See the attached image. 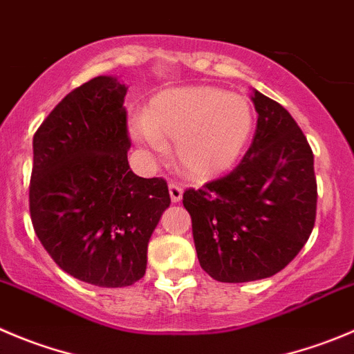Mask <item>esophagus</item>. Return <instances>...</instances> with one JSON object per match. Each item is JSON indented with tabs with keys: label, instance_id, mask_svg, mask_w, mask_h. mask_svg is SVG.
<instances>
[{
	"label": "esophagus",
	"instance_id": "1",
	"mask_svg": "<svg viewBox=\"0 0 354 354\" xmlns=\"http://www.w3.org/2000/svg\"><path fill=\"white\" fill-rule=\"evenodd\" d=\"M168 191H170V198L174 203H179L180 200H183V186L180 184H175V183H170L168 184Z\"/></svg>",
	"mask_w": 354,
	"mask_h": 354
}]
</instances>
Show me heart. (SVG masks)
Returning <instances> with one entry per match:
<instances>
[{"instance_id":"b5f03b06","label":"heart","mask_w":354,"mask_h":354,"mask_svg":"<svg viewBox=\"0 0 354 354\" xmlns=\"http://www.w3.org/2000/svg\"><path fill=\"white\" fill-rule=\"evenodd\" d=\"M245 95L215 86H183L153 97L146 114L130 120V136L156 153L175 142L177 163L193 179H212L234 167L252 132Z\"/></svg>"}]
</instances>
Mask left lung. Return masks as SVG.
I'll return each instance as SVG.
<instances>
[{
    "instance_id": "8db88e82",
    "label": "left lung",
    "mask_w": 354,
    "mask_h": 354,
    "mask_svg": "<svg viewBox=\"0 0 354 354\" xmlns=\"http://www.w3.org/2000/svg\"><path fill=\"white\" fill-rule=\"evenodd\" d=\"M257 129L230 175L184 193L198 261L224 283L276 274L301 252L316 217L315 158L283 106L254 90Z\"/></svg>"
}]
</instances>
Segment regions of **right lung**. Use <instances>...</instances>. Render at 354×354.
I'll return each instance as SVG.
<instances>
[{"mask_svg": "<svg viewBox=\"0 0 354 354\" xmlns=\"http://www.w3.org/2000/svg\"><path fill=\"white\" fill-rule=\"evenodd\" d=\"M127 90L116 76L90 80L57 104L32 139L36 236L62 271L106 288L146 274L147 243L170 207L163 179L130 170Z\"/></svg>", "mask_w": 354, "mask_h": 354, "instance_id": "1", "label": "right lung"}]
</instances>
